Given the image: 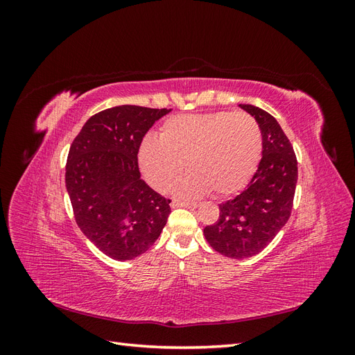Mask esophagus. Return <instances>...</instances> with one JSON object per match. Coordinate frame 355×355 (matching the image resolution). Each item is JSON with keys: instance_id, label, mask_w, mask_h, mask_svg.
I'll return each mask as SVG.
<instances>
[{"instance_id": "obj_1", "label": "esophagus", "mask_w": 355, "mask_h": 355, "mask_svg": "<svg viewBox=\"0 0 355 355\" xmlns=\"http://www.w3.org/2000/svg\"><path fill=\"white\" fill-rule=\"evenodd\" d=\"M171 207H173V209H176V207H191V209H196V207H198V202H196V201L173 200V201H171Z\"/></svg>"}]
</instances>
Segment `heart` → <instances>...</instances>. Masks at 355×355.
I'll list each match as a JSON object with an SVG mask.
<instances>
[{
  "label": "heart",
  "mask_w": 355,
  "mask_h": 355,
  "mask_svg": "<svg viewBox=\"0 0 355 355\" xmlns=\"http://www.w3.org/2000/svg\"><path fill=\"white\" fill-rule=\"evenodd\" d=\"M262 132L247 112H210L171 116L159 128V137L148 135L137 151L146 182L166 191L184 170L173 192L180 197L207 194L228 197L240 191L259 164Z\"/></svg>",
  "instance_id": "obj_1"
}]
</instances>
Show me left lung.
I'll return each instance as SVG.
<instances>
[{
	"instance_id": "obj_1",
	"label": "left lung",
	"mask_w": 355,
	"mask_h": 355,
	"mask_svg": "<svg viewBox=\"0 0 355 355\" xmlns=\"http://www.w3.org/2000/svg\"><path fill=\"white\" fill-rule=\"evenodd\" d=\"M262 132V158L247 188L219 204V219L204 228L214 250L231 259L261 253L290 218L297 182V161L275 118L253 105H239Z\"/></svg>"
}]
</instances>
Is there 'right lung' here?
Wrapping results in <instances>:
<instances>
[{
  "label": "right lung",
  "instance_id": "1",
  "mask_svg": "<svg viewBox=\"0 0 355 355\" xmlns=\"http://www.w3.org/2000/svg\"><path fill=\"white\" fill-rule=\"evenodd\" d=\"M170 111L114 106L90 116L69 148L65 182L75 220L115 261L145 253L167 222L170 200L141 179L137 151L149 128Z\"/></svg>",
  "mask_w": 355,
  "mask_h": 355
}]
</instances>
